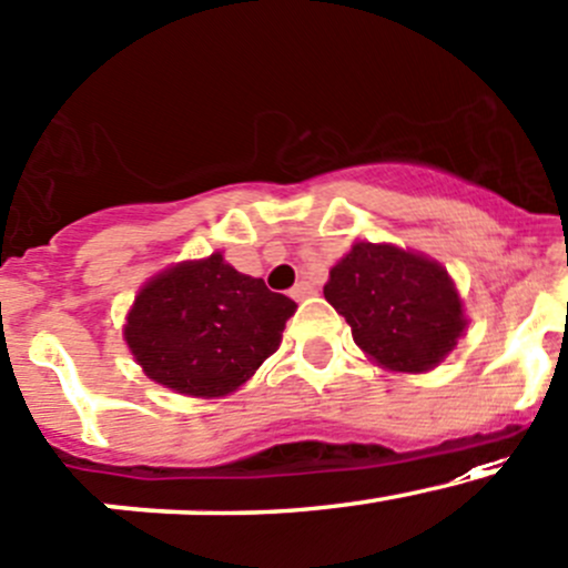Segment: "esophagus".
I'll return each instance as SVG.
<instances>
[{"instance_id":"34e87169","label":"esophagus","mask_w":568,"mask_h":568,"mask_svg":"<svg viewBox=\"0 0 568 568\" xmlns=\"http://www.w3.org/2000/svg\"><path fill=\"white\" fill-rule=\"evenodd\" d=\"M313 294H315V288L307 283V280H302V283H296L294 288H291V296H294L296 302H302V298H307V296H313Z\"/></svg>"}]
</instances>
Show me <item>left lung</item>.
I'll return each instance as SVG.
<instances>
[{"instance_id":"1","label":"left lung","mask_w":568,"mask_h":568,"mask_svg":"<svg viewBox=\"0 0 568 568\" xmlns=\"http://www.w3.org/2000/svg\"><path fill=\"white\" fill-rule=\"evenodd\" d=\"M323 296L351 323L355 345L390 372L434 369L466 332L445 266L385 242H355L328 272Z\"/></svg>"}]
</instances>
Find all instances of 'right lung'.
<instances>
[{"label":"right lung","instance_id":"add662e5","mask_svg":"<svg viewBox=\"0 0 568 568\" xmlns=\"http://www.w3.org/2000/svg\"><path fill=\"white\" fill-rule=\"evenodd\" d=\"M294 313L296 302L213 253L148 280L129 310L123 339L153 383L215 398L255 375Z\"/></svg>","mask_w":568,"mask_h":568}]
</instances>
